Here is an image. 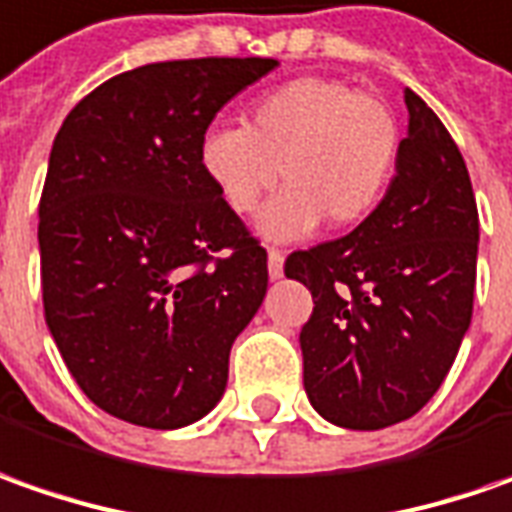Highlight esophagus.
<instances>
[{
    "label": "esophagus",
    "mask_w": 512,
    "mask_h": 512,
    "mask_svg": "<svg viewBox=\"0 0 512 512\" xmlns=\"http://www.w3.org/2000/svg\"><path fill=\"white\" fill-rule=\"evenodd\" d=\"M269 277L272 280L283 277V252L280 249H269Z\"/></svg>",
    "instance_id": "1"
}]
</instances>
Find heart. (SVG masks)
<instances>
[{"label": "heart", "instance_id": "b5f03b06", "mask_svg": "<svg viewBox=\"0 0 512 512\" xmlns=\"http://www.w3.org/2000/svg\"><path fill=\"white\" fill-rule=\"evenodd\" d=\"M203 175L223 203L255 212L280 181L286 189L260 215L269 240L365 221L388 192L399 158L394 113L345 81L300 76L257 98L246 127H212L201 138Z\"/></svg>", "mask_w": 512, "mask_h": 512}]
</instances>
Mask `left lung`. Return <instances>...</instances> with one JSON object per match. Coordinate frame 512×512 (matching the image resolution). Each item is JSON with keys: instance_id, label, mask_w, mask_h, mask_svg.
I'll return each mask as SVG.
<instances>
[{"instance_id": "8db88e82", "label": "left lung", "mask_w": 512, "mask_h": 512, "mask_svg": "<svg viewBox=\"0 0 512 512\" xmlns=\"http://www.w3.org/2000/svg\"><path fill=\"white\" fill-rule=\"evenodd\" d=\"M408 135L385 198L345 238L286 257L314 297L300 331L303 385L331 425L379 431L414 416L470 328L479 212L465 158L405 87Z\"/></svg>"}]
</instances>
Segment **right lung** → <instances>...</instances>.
Returning a JSON list of instances; mask_svg holds the SVG:
<instances>
[{
  "label": "right lung",
  "instance_id": "right-lung-1",
  "mask_svg": "<svg viewBox=\"0 0 512 512\" xmlns=\"http://www.w3.org/2000/svg\"><path fill=\"white\" fill-rule=\"evenodd\" d=\"M274 67H135L81 98L53 141L39 201L45 320L81 391L115 419L175 431L226 391L269 269L198 150L223 104Z\"/></svg>",
  "mask_w": 512,
  "mask_h": 512
}]
</instances>
